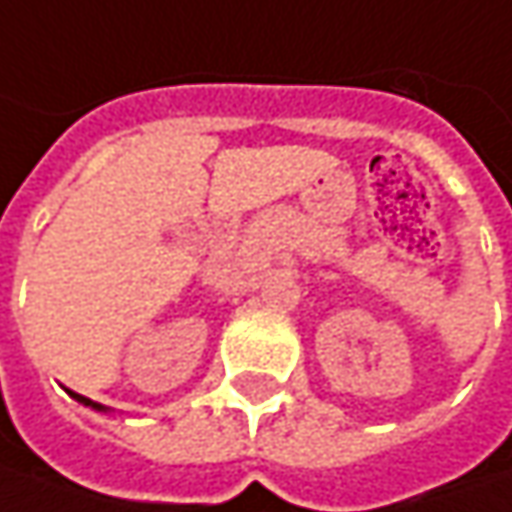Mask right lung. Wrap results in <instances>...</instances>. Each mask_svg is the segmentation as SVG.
<instances>
[{
  "mask_svg": "<svg viewBox=\"0 0 512 512\" xmlns=\"http://www.w3.org/2000/svg\"><path fill=\"white\" fill-rule=\"evenodd\" d=\"M75 400H80L83 406H92V408H104V406H98V403H92V400H86V397H80V394H72Z\"/></svg>",
  "mask_w": 512,
  "mask_h": 512,
  "instance_id": "obj_1",
  "label": "right lung"
}]
</instances>
